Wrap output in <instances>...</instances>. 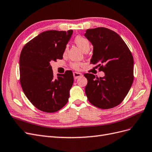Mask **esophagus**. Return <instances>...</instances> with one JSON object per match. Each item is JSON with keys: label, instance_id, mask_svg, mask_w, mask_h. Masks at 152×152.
<instances>
[{"label": "esophagus", "instance_id": "obj_1", "mask_svg": "<svg viewBox=\"0 0 152 152\" xmlns=\"http://www.w3.org/2000/svg\"><path fill=\"white\" fill-rule=\"evenodd\" d=\"M73 76H74V78L75 80H77L78 77H80L81 76H83V75L80 72H73Z\"/></svg>", "mask_w": 152, "mask_h": 152}]
</instances>
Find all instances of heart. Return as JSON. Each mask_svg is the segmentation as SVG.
I'll use <instances>...</instances> for the list:
<instances>
[{"label":"heart","mask_w":152,"mask_h":152,"mask_svg":"<svg viewBox=\"0 0 152 152\" xmlns=\"http://www.w3.org/2000/svg\"><path fill=\"white\" fill-rule=\"evenodd\" d=\"M75 42L77 45V46L79 47L83 52L90 50V42L86 38L81 36H77L75 38ZM66 51L67 49L65 50V52H66ZM79 63L76 62L72 64V66L74 67L75 69H77L78 67H79Z\"/></svg>","instance_id":"1"}]
</instances>
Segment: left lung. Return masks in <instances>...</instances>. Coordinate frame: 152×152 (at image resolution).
Listing matches in <instances>:
<instances>
[{
  "instance_id": "obj_1",
  "label": "left lung",
  "mask_w": 152,
  "mask_h": 152,
  "mask_svg": "<svg viewBox=\"0 0 152 152\" xmlns=\"http://www.w3.org/2000/svg\"><path fill=\"white\" fill-rule=\"evenodd\" d=\"M85 37L94 50L90 62L100 66L104 77L86 73L85 93L92 105L102 109L118 105L133 82L134 61L128 46L118 34L105 28L88 29Z\"/></svg>"
}]
</instances>
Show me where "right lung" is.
Returning <instances> with one entry per match:
<instances>
[{
	"instance_id": "add662e5",
	"label": "right lung",
	"mask_w": 152,
	"mask_h": 152,
	"mask_svg": "<svg viewBox=\"0 0 152 152\" xmlns=\"http://www.w3.org/2000/svg\"><path fill=\"white\" fill-rule=\"evenodd\" d=\"M73 31L49 30L26 43L19 58L20 83L28 99L39 110L55 112L68 102L74 81L71 71L54 77L50 62L62 59Z\"/></svg>"
}]
</instances>
